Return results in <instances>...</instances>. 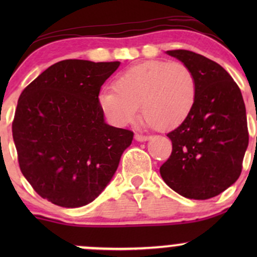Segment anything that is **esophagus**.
Segmentation results:
<instances>
[{"label":"esophagus","mask_w":257,"mask_h":257,"mask_svg":"<svg viewBox=\"0 0 257 257\" xmlns=\"http://www.w3.org/2000/svg\"><path fill=\"white\" fill-rule=\"evenodd\" d=\"M149 135H141V134H135V140L137 141H140V143H144V141H147L150 140Z\"/></svg>","instance_id":"esophagus-1"}]
</instances>
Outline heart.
<instances>
[{
    "label": "heart",
    "mask_w": 257,
    "mask_h": 257,
    "mask_svg": "<svg viewBox=\"0 0 257 257\" xmlns=\"http://www.w3.org/2000/svg\"><path fill=\"white\" fill-rule=\"evenodd\" d=\"M197 100L192 70L179 61L150 60L129 67L117 76L113 89L105 88L98 101L112 124L124 126L137 120L143 110L146 123L174 129L185 122Z\"/></svg>",
    "instance_id": "heart-1"
}]
</instances>
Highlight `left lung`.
<instances>
[{
    "instance_id": "8db88e82",
    "label": "left lung",
    "mask_w": 257,
    "mask_h": 257,
    "mask_svg": "<svg viewBox=\"0 0 257 257\" xmlns=\"http://www.w3.org/2000/svg\"><path fill=\"white\" fill-rule=\"evenodd\" d=\"M192 70L197 100L188 118L167 137L173 151L161 167L162 179L190 199H209L234 184L249 144L243 96L229 73L197 53L167 51Z\"/></svg>"
}]
</instances>
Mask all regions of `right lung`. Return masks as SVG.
<instances>
[{"mask_svg": "<svg viewBox=\"0 0 257 257\" xmlns=\"http://www.w3.org/2000/svg\"><path fill=\"white\" fill-rule=\"evenodd\" d=\"M119 61H59L20 94L12 132L23 175L53 204L93 202L113 178L134 133L108 125L100 88Z\"/></svg>", "mask_w": 257, "mask_h": 257, "instance_id": "right-lung-1", "label": "right lung"}]
</instances>
